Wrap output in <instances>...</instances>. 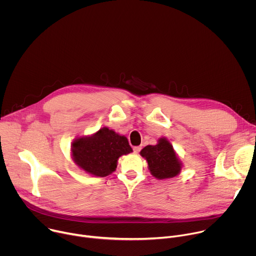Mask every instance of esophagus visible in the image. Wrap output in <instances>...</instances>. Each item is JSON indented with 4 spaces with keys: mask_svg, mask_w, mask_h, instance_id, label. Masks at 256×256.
I'll return each instance as SVG.
<instances>
[{
    "mask_svg": "<svg viewBox=\"0 0 256 256\" xmlns=\"http://www.w3.org/2000/svg\"><path fill=\"white\" fill-rule=\"evenodd\" d=\"M140 149H142V147H140V146H136V147H134V153H136V154L140 153Z\"/></svg>",
    "mask_w": 256,
    "mask_h": 256,
    "instance_id": "esophagus-1",
    "label": "esophagus"
}]
</instances>
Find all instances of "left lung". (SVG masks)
<instances>
[{
  "instance_id": "8db88e82",
  "label": "left lung",
  "mask_w": 256,
  "mask_h": 256,
  "mask_svg": "<svg viewBox=\"0 0 256 256\" xmlns=\"http://www.w3.org/2000/svg\"><path fill=\"white\" fill-rule=\"evenodd\" d=\"M140 155L148 161L149 169L158 179L176 176L181 165L173 151L172 146L166 138H160L155 146H147L140 151Z\"/></svg>"
}]
</instances>
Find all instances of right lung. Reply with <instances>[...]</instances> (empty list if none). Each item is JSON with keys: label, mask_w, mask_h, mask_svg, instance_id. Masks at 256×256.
Instances as JSON below:
<instances>
[{"label": "right lung", "mask_w": 256, "mask_h": 256, "mask_svg": "<svg viewBox=\"0 0 256 256\" xmlns=\"http://www.w3.org/2000/svg\"><path fill=\"white\" fill-rule=\"evenodd\" d=\"M72 152L79 167L90 174L104 177L116 170L122 155L132 152V149L126 136L103 128L90 138L76 140Z\"/></svg>", "instance_id": "obj_1"}]
</instances>
